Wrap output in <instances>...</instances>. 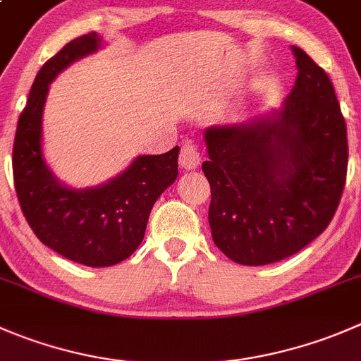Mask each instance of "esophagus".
<instances>
[{
	"instance_id": "34e87169",
	"label": "esophagus",
	"mask_w": 361,
	"mask_h": 361,
	"mask_svg": "<svg viewBox=\"0 0 361 361\" xmlns=\"http://www.w3.org/2000/svg\"><path fill=\"white\" fill-rule=\"evenodd\" d=\"M201 164V153H199V148L192 141H185L181 145L180 152V166L183 169L192 171Z\"/></svg>"
}]
</instances>
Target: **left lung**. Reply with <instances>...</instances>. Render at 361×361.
<instances>
[{
	"mask_svg": "<svg viewBox=\"0 0 361 361\" xmlns=\"http://www.w3.org/2000/svg\"><path fill=\"white\" fill-rule=\"evenodd\" d=\"M295 86L281 107L209 125L202 173L216 247L238 264L282 261L334 219L348 171V132L334 84L296 45Z\"/></svg>",
	"mask_w": 361,
	"mask_h": 361,
	"instance_id": "8db88e82",
	"label": "left lung"
}]
</instances>
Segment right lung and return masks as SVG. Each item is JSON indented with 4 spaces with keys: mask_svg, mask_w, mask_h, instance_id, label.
Instances as JSON below:
<instances>
[{
    "mask_svg": "<svg viewBox=\"0 0 361 361\" xmlns=\"http://www.w3.org/2000/svg\"><path fill=\"white\" fill-rule=\"evenodd\" d=\"M104 45L102 37L92 31L73 38L44 63L20 113L12 155L17 197L38 240L92 268L118 264L137 250L153 204L176 181L180 153L176 146L162 155H139L127 169L95 187L73 188L52 173L42 139L49 84Z\"/></svg>",
    "mask_w": 361,
    "mask_h": 361,
    "instance_id": "right-lung-1",
    "label": "right lung"
}]
</instances>
